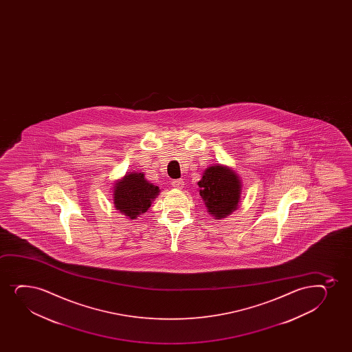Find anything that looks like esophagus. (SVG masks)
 <instances>
[{
    "label": "esophagus",
    "mask_w": 352,
    "mask_h": 352,
    "mask_svg": "<svg viewBox=\"0 0 352 352\" xmlns=\"http://www.w3.org/2000/svg\"><path fill=\"white\" fill-rule=\"evenodd\" d=\"M171 186L176 188V189H182L183 186H184V181H183L182 178L173 179V181H171Z\"/></svg>",
    "instance_id": "1"
}]
</instances>
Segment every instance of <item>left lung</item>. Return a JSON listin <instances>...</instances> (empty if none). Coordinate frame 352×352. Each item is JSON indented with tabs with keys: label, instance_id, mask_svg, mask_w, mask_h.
Instances as JSON below:
<instances>
[{
	"label": "left lung",
	"instance_id": "8db88e82",
	"mask_svg": "<svg viewBox=\"0 0 352 352\" xmlns=\"http://www.w3.org/2000/svg\"><path fill=\"white\" fill-rule=\"evenodd\" d=\"M198 186L208 210L216 219H224L239 206L241 181L229 168L222 166L208 168Z\"/></svg>",
	"mask_w": 352,
	"mask_h": 352
}]
</instances>
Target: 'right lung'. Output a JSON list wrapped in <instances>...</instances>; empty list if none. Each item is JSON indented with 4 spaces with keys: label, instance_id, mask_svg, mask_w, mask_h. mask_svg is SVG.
Here are the masks:
<instances>
[{
    "label": "right lung",
    "instance_id": "1",
    "mask_svg": "<svg viewBox=\"0 0 352 352\" xmlns=\"http://www.w3.org/2000/svg\"><path fill=\"white\" fill-rule=\"evenodd\" d=\"M160 192L158 186L148 182L144 174L126 175L124 178L116 183L113 190V204L121 214L133 219L138 214L146 212L151 201Z\"/></svg>",
    "mask_w": 352,
    "mask_h": 352
}]
</instances>
